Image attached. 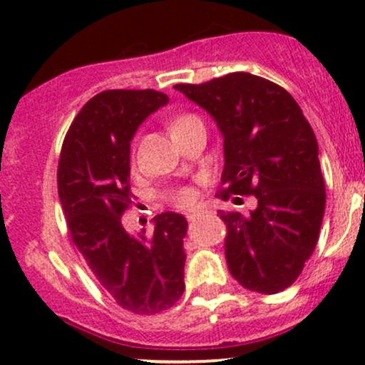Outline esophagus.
I'll return each mask as SVG.
<instances>
[{
	"instance_id": "esophagus-1",
	"label": "esophagus",
	"mask_w": 365,
	"mask_h": 365,
	"mask_svg": "<svg viewBox=\"0 0 365 365\" xmlns=\"http://www.w3.org/2000/svg\"><path fill=\"white\" fill-rule=\"evenodd\" d=\"M187 219L190 220V222H194L196 219H200V213L197 212H192V213H187Z\"/></svg>"
}]
</instances>
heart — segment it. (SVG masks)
<instances>
[{
	"mask_svg": "<svg viewBox=\"0 0 365 365\" xmlns=\"http://www.w3.org/2000/svg\"><path fill=\"white\" fill-rule=\"evenodd\" d=\"M194 120H197V118L192 116V114H183V116L175 118V120L169 123V130H171V134H173V132L178 130V128H182V127H185L187 123H190V121H194ZM192 201H194L192 190L183 189V190H180V192L175 194V203L178 206H189Z\"/></svg>",
	"mask_w": 365,
	"mask_h": 365,
	"instance_id": "heart-1",
	"label": "heart"
}]
</instances>
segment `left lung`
<instances>
[{
  "label": "left lung",
  "instance_id": "8db88e82",
  "mask_svg": "<svg viewBox=\"0 0 365 365\" xmlns=\"http://www.w3.org/2000/svg\"><path fill=\"white\" fill-rule=\"evenodd\" d=\"M175 90L203 108L224 138L217 196L252 194L257 201L247 215L219 210L227 226L224 252L231 275L251 292H282L314 251L325 213L311 125L284 88L247 72Z\"/></svg>",
  "mask_w": 365,
  "mask_h": 365
}]
</instances>
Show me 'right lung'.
I'll return each mask as SVG.
<instances>
[{"mask_svg":"<svg viewBox=\"0 0 365 365\" xmlns=\"http://www.w3.org/2000/svg\"><path fill=\"white\" fill-rule=\"evenodd\" d=\"M168 102L155 90L95 95L70 125L58 162V194L73 245L106 293L135 314L165 311L185 289V217L160 213L150 235H130L121 222L134 197L130 141Z\"/></svg>","mask_w":365,"mask_h":365,"instance_id":"right-lung-1","label":"right lung"}]
</instances>
